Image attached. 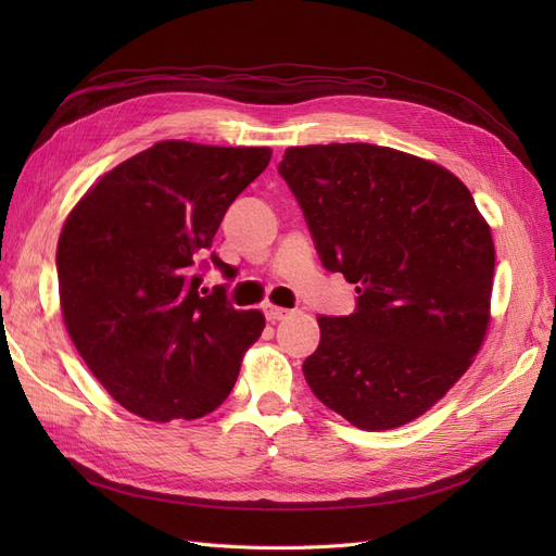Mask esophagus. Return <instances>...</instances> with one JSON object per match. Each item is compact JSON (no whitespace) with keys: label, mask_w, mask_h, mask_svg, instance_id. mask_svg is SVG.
Listing matches in <instances>:
<instances>
[{"label":"esophagus","mask_w":556,"mask_h":556,"mask_svg":"<svg viewBox=\"0 0 556 556\" xmlns=\"http://www.w3.org/2000/svg\"><path fill=\"white\" fill-rule=\"evenodd\" d=\"M264 315L268 323H280V319H285L288 315H292V311L288 308H278V306H264Z\"/></svg>","instance_id":"34e87169"}]
</instances>
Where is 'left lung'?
Instances as JSON below:
<instances>
[{
	"instance_id": "8db88e82",
	"label": "left lung",
	"mask_w": 556,
	"mask_h": 556,
	"mask_svg": "<svg viewBox=\"0 0 556 556\" xmlns=\"http://www.w3.org/2000/svg\"><path fill=\"white\" fill-rule=\"evenodd\" d=\"M278 172L319 260L359 294L352 315L317 317L308 387L359 429L413 422L490 327L494 241L473 194L445 166L374 143L294 146Z\"/></svg>"
}]
</instances>
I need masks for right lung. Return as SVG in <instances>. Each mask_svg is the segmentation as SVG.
<instances>
[{
  "label": "right lung",
  "mask_w": 556,
  "mask_h": 556,
  "mask_svg": "<svg viewBox=\"0 0 556 556\" xmlns=\"http://www.w3.org/2000/svg\"><path fill=\"white\" fill-rule=\"evenodd\" d=\"M268 162L264 146L160 141L104 174L66 215L58 241L64 325L129 413L197 419L233 390L264 315L231 308L223 288L201 296L194 260Z\"/></svg>",
  "instance_id": "1"
}]
</instances>
